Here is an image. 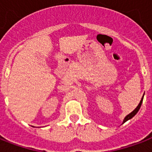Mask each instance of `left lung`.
<instances>
[{
    "label": "left lung",
    "instance_id": "left-lung-1",
    "mask_svg": "<svg viewBox=\"0 0 152 152\" xmlns=\"http://www.w3.org/2000/svg\"><path fill=\"white\" fill-rule=\"evenodd\" d=\"M143 97H144V95H143ZM143 97H142V98H141V100H140V103H139V104H138V105H137V108H135V109H134V110L131 112V113H129V114L128 115H126V116L125 117V119H124V120H123V123H125V122H126V121H127V120H129V119H132V118H133V117H134V115H135L137 114V112H138V111H139V109H140V106H141V104H142Z\"/></svg>",
    "mask_w": 152,
    "mask_h": 152
}]
</instances>
